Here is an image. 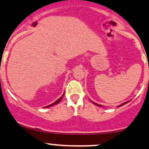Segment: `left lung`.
I'll return each mask as SVG.
<instances>
[{
  "label": "left lung",
  "instance_id": "8db88e82",
  "mask_svg": "<svg viewBox=\"0 0 149 149\" xmlns=\"http://www.w3.org/2000/svg\"><path fill=\"white\" fill-rule=\"evenodd\" d=\"M128 102H129V101H127V102H125V103H123V104L120 105V106H123V105L126 104V103H128ZM94 103V104H95V105H96V106H101V105H98V104H97V103Z\"/></svg>",
  "mask_w": 149,
  "mask_h": 149
}]
</instances>
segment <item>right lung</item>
Returning a JSON list of instances; mask_svg holds the SVG:
<instances>
[{
	"label": "right lung",
	"instance_id": "obj_1",
	"mask_svg": "<svg viewBox=\"0 0 149 149\" xmlns=\"http://www.w3.org/2000/svg\"><path fill=\"white\" fill-rule=\"evenodd\" d=\"M63 95H64V94H63ZM63 95H62V96H61V98H58V100H57V101H56V102H55V103H52V104L49 105V106H46V107H49V106H54V105H56V104H57V103H58L59 102H60V101H61V99H62V98H63Z\"/></svg>",
	"mask_w": 149,
	"mask_h": 149
}]
</instances>
